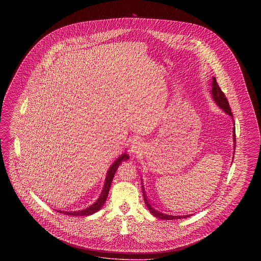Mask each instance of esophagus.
Segmentation results:
<instances>
[{"label": "esophagus", "instance_id": "obj_1", "mask_svg": "<svg viewBox=\"0 0 261 261\" xmlns=\"http://www.w3.org/2000/svg\"><path fill=\"white\" fill-rule=\"evenodd\" d=\"M144 149V145L143 142L139 139V138H134L131 142V150L133 153H140L142 151V149Z\"/></svg>", "mask_w": 261, "mask_h": 261}]
</instances>
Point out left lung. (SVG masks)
<instances>
[{
	"instance_id": "left-lung-1",
	"label": "left lung",
	"mask_w": 261,
	"mask_h": 261,
	"mask_svg": "<svg viewBox=\"0 0 261 261\" xmlns=\"http://www.w3.org/2000/svg\"><path fill=\"white\" fill-rule=\"evenodd\" d=\"M211 97L214 100V102L225 113H227L228 115L231 116L232 120H233V142H234V154H235V148H236V134H235V121H234V116L232 114L231 112V109H230V106H229V102H228V99L225 97L223 92L221 91V89L218 86L217 82H216V79L215 77H212V81H211ZM142 191H143V196H144V200H145V203L147 205V207L149 208V212L155 216L156 218H160V219H163V220H173V219H181V218H186V217H190L191 215L193 214H189V215H173V214H166V213H163L162 211H159L158 210H155L150 203L149 202V200L147 199V196H146V192H145V188H144V184H143V180H142Z\"/></svg>"
}]
</instances>
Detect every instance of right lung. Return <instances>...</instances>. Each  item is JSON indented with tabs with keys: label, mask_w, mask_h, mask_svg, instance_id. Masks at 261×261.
Returning a JSON list of instances; mask_svg holds the SVG:
<instances>
[{
	"label": "right lung",
	"mask_w": 261,
	"mask_h": 261,
	"mask_svg": "<svg viewBox=\"0 0 261 261\" xmlns=\"http://www.w3.org/2000/svg\"><path fill=\"white\" fill-rule=\"evenodd\" d=\"M129 160V155H128V152H123L118 159H116L114 162L111 165V167L109 168V171L107 173L106 176V180H105V184L102 187V190L99 194V197L98 199L92 203L91 205H89L84 210H81V211H57L60 213H63V214H66V215H71V216H89L93 213H96L97 211H99L105 204L107 198H108V195H109V192H110V189H111V185H112V179L114 177V174L116 172L118 166L120 165V163L124 161Z\"/></svg>",
	"instance_id": "right-lung-1"
}]
</instances>
